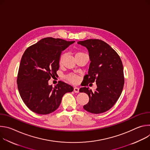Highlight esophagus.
I'll return each mask as SVG.
<instances>
[{"instance_id": "obj_1", "label": "esophagus", "mask_w": 150, "mask_h": 150, "mask_svg": "<svg viewBox=\"0 0 150 150\" xmlns=\"http://www.w3.org/2000/svg\"><path fill=\"white\" fill-rule=\"evenodd\" d=\"M79 88H78V87H75L74 88V92L75 93H79Z\"/></svg>"}]
</instances>
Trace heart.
I'll use <instances>...</instances> for the list:
<instances>
[{"instance_id":"heart-1","label":"heart","mask_w":150,"mask_h":150,"mask_svg":"<svg viewBox=\"0 0 150 150\" xmlns=\"http://www.w3.org/2000/svg\"><path fill=\"white\" fill-rule=\"evenodd\" d=\"M83 53H81V52H78L76 54H82ZM64 57V54H62L60 57V60H59V62L60 63H62V60H63V58ZM68 79L71 81V82H77L78 81V77L76 75H70L68 76Z\"/></svg>"}]
</instances>
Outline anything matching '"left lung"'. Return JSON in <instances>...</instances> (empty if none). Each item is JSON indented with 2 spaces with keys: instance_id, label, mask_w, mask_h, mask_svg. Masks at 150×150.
<instances>
[{
  "instance_id": "left-lung-1",
  "label": "left lung",
  "mask_w": 150,
  "mask_h": 150,
  "mask_svg": "<svg viewBox=\"0 0 150 150\" xmlns=\"http://www.w3.org/2000/svg\"><path fill=\"white\" fill-rule=\"evenodd\" d=\"M78 44L88 49L91 61L88 74L83 79L88 83L96 82L97 85L94 92L88 87L80 88V93H87L89 97L88 103L83 108L91 113H104L112 108L122 92L124 75L122 60L115 50L102 40L88 39L79 41Z\"/></svg>"
}]
</instances>
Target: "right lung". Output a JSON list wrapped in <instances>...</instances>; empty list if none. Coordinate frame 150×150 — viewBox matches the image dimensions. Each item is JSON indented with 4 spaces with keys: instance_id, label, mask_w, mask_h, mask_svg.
Here are the masks:
<instances>
[{
    "instance_id": "add662e5",
    "label": "right lung",
    "mask_w": 150,
    "mask_h": 150,
    "mask_svg": "<svg viewBox=\"0 0 150 150\" xmlns=\"http://www.w3.org/2000/svg\"><path fill=\"white\" fill-rule=\"evenodd\" d=\"M75 41L47 37L26 49L21 58L17 78L21 98L33 112L47 115L55 111L62 97L74 91L71 85L59 81L53 87L49 80L59 68L62 52Z\"/></svg>"
}]
</instances>
